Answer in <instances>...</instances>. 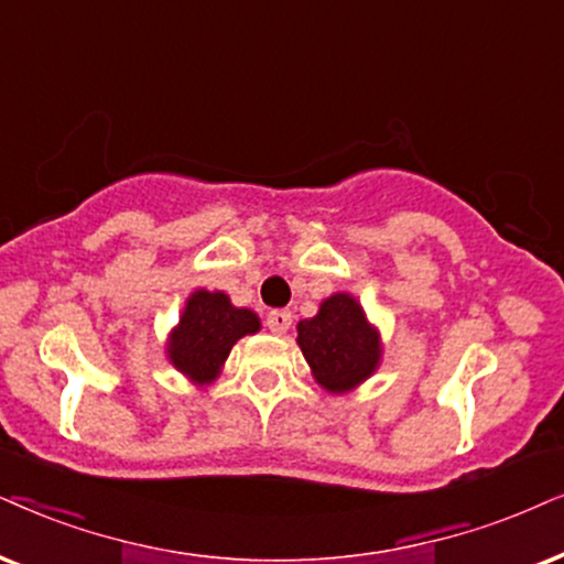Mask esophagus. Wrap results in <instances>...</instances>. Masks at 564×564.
Wrapping results in <instances>:
<instances>
[{
    "instance_id": "34e87169",
    "label": "esophagus",
    "mask_w": 564,
    "mask_h": 564,
    "mask_svg": "<svg viewBox=\"0 0 564 564\" xmlns=\"http://www.w3.org/2000/svg\"><path fill=\"white\" fill-rule=\"evenodd\" d=\"M265 325H268V330L275 333V335L286 333L291 327V312L289 310H273L265 317Z\"/></svg>"
}]
</instances>
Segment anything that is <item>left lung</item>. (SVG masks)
<instances>
[{
  "label": "left lung",
  "instance_id": "left-lung-1",
  "mask_svg": "<svg viewBox=\"0 0 564 564\" xmlns=\"http://www.w3.org/2000/svg\"><path fill=\"white\" fill-rule=\"evenodd\" d=\"M299 348L315 380L330 393H346L367 380L380 361V340L354 296L333 294L319 315L296 325Z\"/></svg>",
  "mask_w": 564,
  "mask_h": 564
}]
</instances>
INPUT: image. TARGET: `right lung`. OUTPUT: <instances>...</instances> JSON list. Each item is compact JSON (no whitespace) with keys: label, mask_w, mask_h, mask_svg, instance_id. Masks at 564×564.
<instances>
[{"label":"right lung","mask_w":564,"mask_h":564,"mask_svg":"<svg viewBox=\"0 0 564 564\" xmlns=\"http://www.w3.org/2000/svg\"><path fill=\"white\" fill-rule=\"evenodd\" d=\"M258 330L260 319L254 312L237 310L220 291H195L184 306L180 327L171 335L169 356L180 372L205 384L216 380L220 365L241 335Z\"/></svg>","instance_id":"right-lung-1"}]
</instances>
